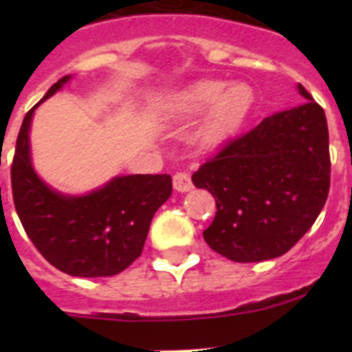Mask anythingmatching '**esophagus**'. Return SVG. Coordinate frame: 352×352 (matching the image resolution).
<instances>
[{
	"label": "esophagus",
	"mask_w": 352,
	"mask_h": 352,
	"mask_svg": "<svg viewBox=\"0 0 352 352\" xmlns=\"http://www.w3.org/2000/svg\"><path fill=\"white\" fill-rule=\"evenodd\" d=\"M192 180H190V175L186 172H177L173 175V189L179 190V192H189L192 189Z\"/></svg>",
	"instance_id": "34e87169"
}]
</instances>
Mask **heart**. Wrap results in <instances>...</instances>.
I'll return each mask as SVG.
<instances>
[{
	"mask_svg": "<svg viewBox=\"0 0 352 352\" xmlns=\"http://www.w3.org/2000/svg\"><path fill=\"white\" fill-rule=\"evenodd\" d=\"M225 87L219 80L196 81L182 91L177 102L179 109L187 116H197L211 107L201 129V140L209 146L228 140L239 129L254 104V91L248 85L235 83Z\"/></svg>",
	"mask_w": 352,
	"mask_h": 352,
	"instance_id": "1",
	"label": "heart"
}]
</instances>
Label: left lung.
Returning <instances> with one entry per match:
<instances>
[{"label":"left lung","mask_w":352,"mask_h":352,"mask_svg":"<svg viewBox=\"0 0 352 352\" xmlns=\"http://www.w3.org/2000/svg\"><path fill=\"white\" fill-rule=\"evenodd\" d=\"M303 105L276 112L230 140L192 175L216 201L204 240L233 262L286 254L315 223L329 196L325 112L298 85Z\"/></svg>","instance_id":"left-lung-1"}]
</instances>
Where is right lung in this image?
I'll list each match as a JSON object with an SVG mask.
<instances>
[{
  "instance_id": "right-lung-1",
  "label": "right lung",
  "mask_w": 352,
  "mask_h": 352,
  "mask_svg": "<svg viewBox=\"0 0 352 352\" xmlns=\"http://www.w3.org/2000/svg\"><path fill=\"white\" fill-rule=\"evenodd\" d=\"M71 80L49 88L25 116L12 165L16 214L49 264L76 278L116 276L143 252L151 219L172 194L170 175H119L83 196L49 187L35 172L30 124L35 109Z\"/></svg>"
}]
</instances>
